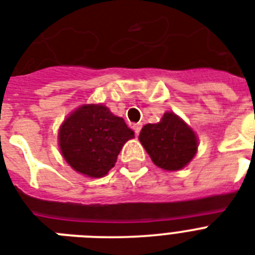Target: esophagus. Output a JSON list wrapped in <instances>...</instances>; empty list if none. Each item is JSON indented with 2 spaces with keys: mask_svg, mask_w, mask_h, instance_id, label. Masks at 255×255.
Here are the masks:
<instances>
[{
  "mask_svg": "<svg viewBox=\"0 0 255 255\" xmlns=\"http://www.w3.org/2000/svg\"><path fill=\"white\" fill-rule=\"evenodd\" d=\"M141 127H143V124H141V123L133 124V129H135V133H136V135H139L140 131H141Z\"/></svg>",
  "mask_w": 255,
  "mask_h": 255,
  "instance_id": "34e87169",
  "label": "esophagus"
}]
</instances>
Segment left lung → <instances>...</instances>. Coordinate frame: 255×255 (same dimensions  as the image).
<instances>
[{
  "label": "left lung",
  "instance_id": "obj_1",
  "mask_svg": "<svg viewBox=\"0 0 255 255\" xmlns=\"http://www.w3.org/2000/svg\"><path fill=\"white\" fill-rule=\"evenodd\" d=\"M139 140L152 161L167 170L184 168L197 151L194 132L173 112H165L160 123L144 126Z\"/></svg>",
  "mask_w": 255,
  "mask_h": 255
}]
</instances>
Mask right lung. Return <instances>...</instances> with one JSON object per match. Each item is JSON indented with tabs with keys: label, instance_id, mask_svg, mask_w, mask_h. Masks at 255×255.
<instances>
[{
	"label": "right lung",
	"instance_id": "obj_1",
	"mask_svg": "<svg viewBox=\"0 0 255 255\" xmlns=\"http://www.w3.org/2000/svg\"><path fill=\"white\" fill-rule=\"evenodd\" d=\"M135 137L123 118L102 104L78 108L59 129V147L74 169L90 177H103L114 168L120 149Z\"/></svg>",
	"mask_w": 255,
	"mask_h": 255
}]
</instances>
